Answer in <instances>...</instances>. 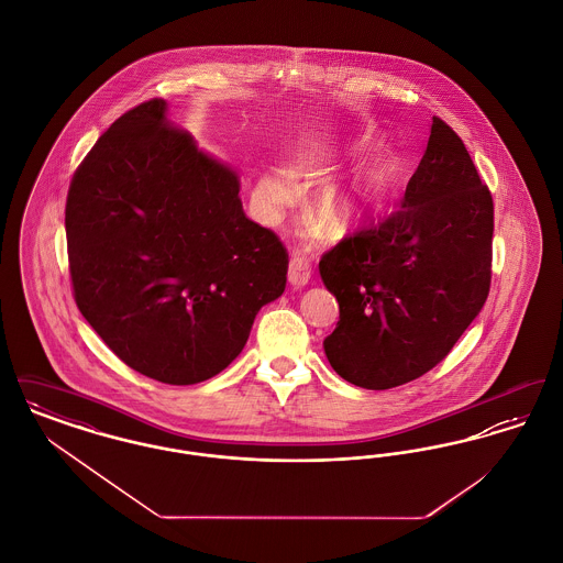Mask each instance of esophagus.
I'll return each instance as SVG.
<instances>
[{
	"instance_id": "esophagus-1",
	"label": "esophagus",
	"mask_w": 563,
	"mask_h": 563,
	"mask_svg": "<svg viewBox=\"0 0 563 563\" xmlns=\"http://www.w3.org/2000/svg\"><path fill=\"white\" fill-rule=\"evenodd\" d=\"M287 278H289V285L295 287V289L306 287L308 280H310V266H308L301 257H294V260L289 262V274H287Z\"/></svg>"
}]
</instances>
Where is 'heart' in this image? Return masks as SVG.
<instances>
[{"mask_svg": "<svg viewBox=\"0 0 563 563\" xmlns=\"http://www.w3.org/2000/svg\"><path fill=\"white\" fill-rule=\"evenodd\" d=\"M402 161L395 150H379L361 168L342 181L322 188L310 202L312 219L324 234L342 236L379 213L397 194L402 181ZM260 205L266 213L294 198L287 175L269 170L257 186Z\"/></svg>", "mask_w": 563, "mask_h": 563, "instance_id": "b5f03b06", "label": "heart"}]
</instances>
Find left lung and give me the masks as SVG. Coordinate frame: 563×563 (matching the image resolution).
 I'll return each instance as SVG.
<instances>
[{"instance_id":"1","label":"left lung","mask_w":563,"mask_h":563,"mask_svg":"<svg viewBox=\"0 0 563 563\" xmlns=\"http://www.w3.org/2000/svg\"><path fill=\"white\" fill-rule=\"evenodd\" d=\"M494 202L462 139L432 118L401 209L322 255L340 303L324 354L350 384L386 390L430 372L482 312Z\"/></svg>"}]
</instances>
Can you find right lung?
<instances>
[{"label": "right lung", "mask_w": 563, "mask_h": 563, "mask_svg": "<svg viewBox=\"0 0 563 563\" xmlns=\"http://www.w3.org/2000/svg\"><path fill=\"white\" fill-rule=\"evenodd\" d=\"M164 99L120 115L76 170L65 207L81 317L131 369L198 384L241 354L289 255L242 211L239 173L198 150Z\"/></svg>", "instance_id": "1"}]
</instances>
